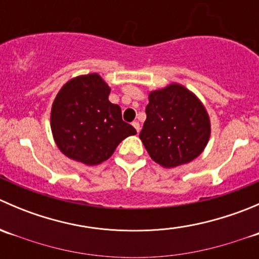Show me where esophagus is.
<instances>
[{
    "label": "esophagus",
    "mask_w": 259,
    "mask_h": 259,
    "mask_svg": "<svg viewBox=\"0 0 259 259\" xmlns=\"http://www.w3.org/2000/svg\"><path fill=\"white\" fill-rule=\"evenodd\" d=\"M133 126L135 127V130H137L138 133L140 132V124H139V122H138V121H134V122H133Z\"/></svg>",
    "instance_id": "esophagus-1"
}]
</instances>
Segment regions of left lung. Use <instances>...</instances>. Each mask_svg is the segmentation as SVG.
<instances>
[{"label": "left lung", "instance_id": "obj_1", "mask_svg": "<svg viewBox=\"0 0 259 259\" xmlns=\"http://www.w3.org/2000/svg\"><path fill=\"white\" fill-rule=\"evenodd\" d=\"M140 139L149 155L164 168L183 165L202 154L210 121L199 99L179 83L149 94Z\"/></svg>", "mask_w": 259, "mask_h": 259}]
</instances>
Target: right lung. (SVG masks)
<instances>
[{"label":"right lung","mask_w":259,"mask_h":259,"mask_svg":"<svg viewBox=\"0 0 259 259\" xmlns=\"http://www.w3.org/2000/svg\"><path fill=\"white\" fill-rule=\"evenodd\" d=\"M110 88L98 74L67 81L55 98L51 130L60 150L72 160L98 165L137 130L121 117V109L109 101Z\"/></svg>","instance_id":"1"}]
</instances>
